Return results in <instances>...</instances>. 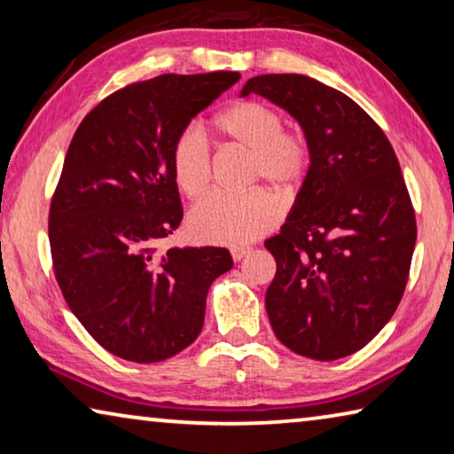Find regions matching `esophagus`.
Returning a JSON list of instances; mask_svg holds the SVG:
<instances>
[{
	"label": "esophagus",
	"instance_id": "obj_1",
	"mask_svg": "<svg viewBox=\"0 0 454 454\" xmlns=\"http://www.w3.org/2000/svg\"><path fill=\"white\" fill-rule=\"evenodd\" d=\"M230 254H232L234 262H240L242 258H246L250 254V248H246V246H234L232 250H230Z\"/></svg>",
	"mask_w": 454,
	"mask_h": 454
}]
</instances>
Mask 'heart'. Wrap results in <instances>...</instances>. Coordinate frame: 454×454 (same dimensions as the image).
<instances>
[{
    "label": "heart",
    "instance_id": "b5f03b06",
    "mask_svg": "<svg viewBox=\"0 0 454 454\" xmlns=\"http://www.w3.org/2000/svg\"><path fill=\"white\" fill-rule=\"evenodd\" d=\"M216 128L226 140L252 152L250 182L264 180L278 194L286 196L304 180L310 162L309 145L301 136L284 132V120L272 107L258 102L236 104L220 114ZM172 172L188 198L208 190L212 156L202 128L192 124L176 137ZM276 218L278 208L264 192H214L192 208L188 230L200 242L240 246L268 232Z\"/></svg>",
    "mask_w": 454,
    "mask_h": 454
}]
</instances>
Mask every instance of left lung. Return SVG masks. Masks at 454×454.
I'll return each mask as SVG.
<instances>
[{
  "label": "left lung",
  "mask_w": 454,
  "mask_h": 454,
  "mask_svg": "<svg viewBox=\"0 0 454 454\" xmlns=\"http://www.w3.org/2000/svg\"><path fill=\"white\" fill-rule=\"evenodd\" d=\"M248 94L288 112L310 153L280 234L264 242L276 260L268 318L296 355L348 356L393 318L409 280L417 222L396 153L363 107L306 75H256Z\"/></svg>",
  "instance_id": "left-lung-1"
}]
</instances>
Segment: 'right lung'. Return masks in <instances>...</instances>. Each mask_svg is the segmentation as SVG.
<instances>
[{
    "label": "right lung",
    "mask_w": 454,
    "mask_h": 454,
    "mask_svg": "<svg viewBox=\"0 0 454 454\" xmlns=\"http://www.w3.org/2000/svg\"><path fill=\"white\" fill-rule=\"evenodd\" d=\"M238 72L158 75L107 96L75 129L51 198L53 270L98 344L129 363H160L196 340L226 248L156 246L182 222L172 145Z\"/></svg>",
    "instance_id": "obj_1"
}]
</instances>
